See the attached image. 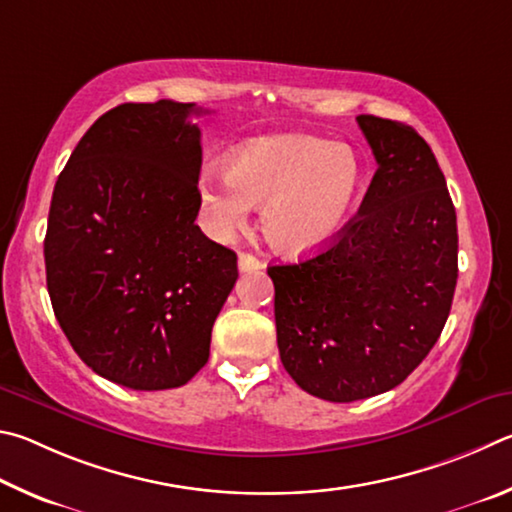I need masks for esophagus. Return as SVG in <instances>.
Returning a JSON list of instances; mask_svg holds the SVG:
<instances>
[{
  "label": "esophagus",
  "mask_w": 512,
  "mask_h": 512,
  "mask_svg": "<svg viewBox=\"0 0 512 512\" xmlns=\"http://www.w3.org/2000/svg\"><path fill=\"white\" fill-rule=\"evenodd\" d=\"M265 263L258 261L254 254H247V251H240L238 254V270L240 272H258L263 270Z\"/></svg>",
  "instance_id": "esophagus-1"
}]
</instances>
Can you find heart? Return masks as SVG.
Wrapping results in <instances>:
<instances>
[{"mask_svg": "<svg viewBox=\"0 0 512 512\" xmlns=\"http://www.w3.org/2000/svg\"><path fill=\"white\" fill-rule=\"evenodd\" d=\"M364 168L357 152L308 134H276L242 143L227 170H211L197 184L206 231L227 240L263 202L267 240L301 256L328 247L346 229L360 202Z\"/></svg>", "mask_w": 512, "mask_h": 512, "instance_id": "obj_1", "label": "heart"}]
</instances>
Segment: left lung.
<instances>
[{"label":"left lung","mask_w":512,"mask_h":512,"mask_svg":"<svg viewBox=\"0 0 512 512\" xmlns=\"http://www.w3.org/2000/svg\"><path fill=\"white\" fill-rule=\"evenodd\" d=\"M357 123L378 161L360 211L315 258L267 267L285 371L330 402L407 380L441 337L459 276L456 211L432 148L411 125Z\"/></svg>","instance_id":"obj_1"}]
</instances>
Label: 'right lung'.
<instances>
[{
  "label": "right lung",
  "instance_id": "right-lung-1",
  "mask_svg": "<svg viewBox=\"0 0 512 512\" xmlns=\"http://www.w3.org/2000/svg\"><path fill=\"white\" fill-rule=\"evenodd\" d=\"M195 103H123L71 152L53 188L44 265L80 360L134 391L182 387L209 360L236 254L195 224Z\"/></svg>",
  "mask_w": 512,
  "mask_h": 512
}]
</instances>
